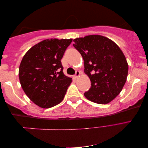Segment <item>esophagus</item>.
<instances>
[{
	"label": "esophagus",
	"instance_id": "obj_1",
	"mask_svg": "<svg viewBox=\"0 0 148 148\" xmlns=\"http://www.w3.org/2000/svg\"><path fill=\"white\" fill-rule=\"evenodd\" d=\"M80 75H81V72H80L79 71H77L75 75V78H77V77H79Z\"/></svg>",
	"mask_w": 148,
	"mask_h": 148
}]
</instances>
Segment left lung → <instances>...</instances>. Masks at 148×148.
<instances>
[{
    "instance_id": "left-lung-1",
    "label": "left lung",
    "mask_w": 148,
    "mask_h": 148,
    "mask_svg": "<svg viewBox=\"0 0 148 148\" xmlns=\"http://www.w3.org/2000/svg\"><path fill=\"white\" fill-rule=\"evenodd\" d=\"M73 47L84 60L91 87L84 94L92 102L107 104L117 97L127 81L129 65L121 48L99 35L75 38Z\"/></svg>"
}]
</instances>
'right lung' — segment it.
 I'll list each match as a JSON object with an SVG mask.
<instances>
[{
  "mask_svg": "<svg viewBox=\"0 0 148 148\" xmlns=\"http://www.w3.org/2000/svg\"><path fill=\"white\" fill-rule=\"evenodd\" d=\"M69 39L48 38L31 47L21 60L19 79L28 98L42 108H50L64 100L72 79L63 73L61 60Z\"/></svg>",
  "mask_w": 148,
  "mask_h": 148,
  "instance_id": "obj_1",
  "label": "right lung"
}]
</instances>
